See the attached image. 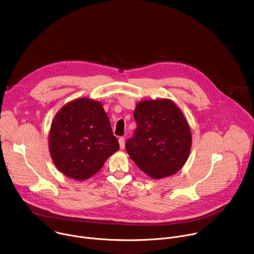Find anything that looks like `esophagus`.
I'll return each instance as SVG.
<instances>
[{
    "instance_id": "obj_1",
    "label": "esophagus",
    "mask_w": 254,
    "mask_h": 254,
    "mask_svg": "<svg viewBox=\"0 0 254 254\" xmlns=\"http://www.w3.org/2000/svg\"><path fill=\"white\" fill-rule=\"evenodd\" d=\"M119 145H120V149L125 148V139H124V137L119 138Z\"/></svg>"
}]
</instances>
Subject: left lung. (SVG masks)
<instances>
[{"label":"left lung","mask_w":254,"mask_h":254,"mask_svg":"<svg viewBox=\"0 0 254 254\" xmlns=\"http://www.w3.org/2000/svg\"><path fill=\"white\" fill-rule=\"evenodd\" d=\"M137 128L126 150L136 165L152 179L177 173L188 159L192 136L182 111L172 100H143L136 105Z\"/></svg>","instance_id":"8db88e82"}]
</instances>
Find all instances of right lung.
<instances>
[{"label": "right lung", "instance_id": "1", "mask_svg": "<svg viewBox=\"0 0 254 254\" xmlns=\"http://www.w3.org/2000/svg\"><path fill=\"white\" fill-rule=\"evenodd\" d=\"M118 149V140L99 101L73 100L58 111L51 124V158L60 172L72 179L92 177Z\"/></svg>", "mask_w": 254, "mask_h": 254}]
</instances>
